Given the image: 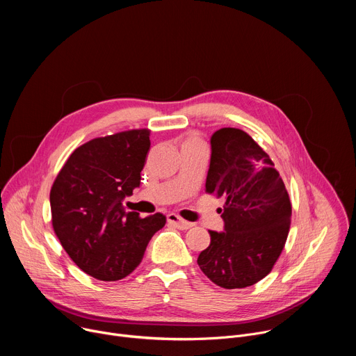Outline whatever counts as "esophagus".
I'll list each match as a JSON object with an SVG mask.
<instances>
[{
    "instance_id": "34e87169",
    "label": "esophagus",
    "mask_w": 356,
    "mask_h": 356,
    "mask_svg": "<svg viewBox=\"0 0 356 356\" xmlns=\"http://www.w3.org/2000/svg\"><path fill=\"white\" fill-rule=\"evenodd\" d=\"M168 222L169 224H172V225H175L176 228H179V229H188V228H191L193 227V224L191 222H188V221H184L183 218H180L179 216H176V214H173V213H170V214H168Z\"/></svg>"
}]
</instances>
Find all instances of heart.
I'll list each match as a JSON object with an SVG mask.
<instances>
[{"label": "heart", "instance_id": "obj_1", "mask_svg": "<svg viewBox=\"0 0 356 356\" xmlns=\"http://www.w3.org/2000/svg\"><path fill=\"white\" fill-rule=\"evenodd\" d=\"M202 145V140L197 135H187L181 139V149L191 147V146H200Z\"/></svg>", "mask_w": 356, "mask_h": 356}]
</instances>
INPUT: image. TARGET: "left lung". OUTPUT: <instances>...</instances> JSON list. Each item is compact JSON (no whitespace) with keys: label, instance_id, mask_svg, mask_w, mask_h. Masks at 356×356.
<instances>
[{"label":"left lung","instance_id":"8db88e82","mask_svg":"<svg viewBox=\"0 0 356 356\" xmlns=\"http://www.w3.org/2000/svg\"><path fill=\"white\" fill-rule=\"evenodd\" d=\"M210 143L206 191L225 198L224 231H210L197 264L217 286L243 289L262 280L280 257L291 204L275 163L246 132L221 128Z\"/></svg>","mask_w":356,"mask_h":356}]
</instances>
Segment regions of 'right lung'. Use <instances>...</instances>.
Listing matches in <instances>:
<instances>
[{
    "instance_id": "right-lung-1",
    "label": "right lung",
    "mask_w": 356,
    "mask_h": 356,
    "mask_svg": "<svg viewBox=\"0 0 356 356\" xmlns=\"http://www.w3.org/2000/svg\"><path fill=\"white\" fill-rule=\"evenodd\" d=\"M149 147L147 129L95 138L73 152L50 190L55 234L72 261L98 280L132 273L166 224L161 213L140 218L122 206L140 184Z\"/></svg>"
}]
</instances>
